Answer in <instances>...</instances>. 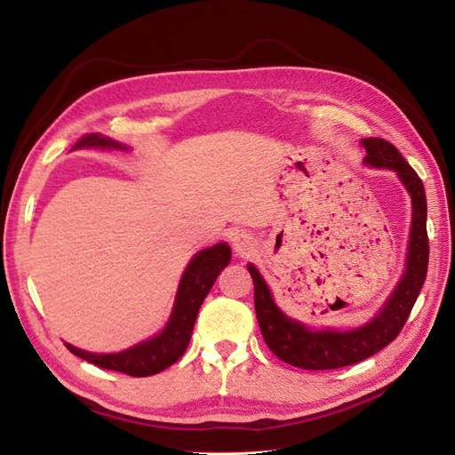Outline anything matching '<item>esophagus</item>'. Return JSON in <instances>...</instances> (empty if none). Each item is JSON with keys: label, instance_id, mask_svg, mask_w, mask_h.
Listing matches in <instances>:
<instances>
[{"label": "esophagus", "instance_id": "34e87169", "mask_svg": "<svg viewBox=\"0 0 455 455\" xmlns=\"http://www.w3.org/2000/svg\"><path fill=\"white\" fill-rule=\"evenodd\" d=\"M232 247H234L235 252L245 256V254H249L252 251V242H251V238H249L247 234H238V235H234Z\"/></svg>", "mask_w": 455, "mask_h": 455}]
</instances>
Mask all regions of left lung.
<instances>
[{"mask_svg": "<svg viewBox=\"0 0 455 455\" xmlns=\"http://www.w3.org/2000/svg\"><path fill=\"white\" fill-rule=\"evenodd\" d=\"M364 162L371 167L396 171L412 199V225L409 235L407 267L398 288L375 318L353 331H310L301 323L288 320L276 308L267 284L252 266L249 273L254 283V310L267 347L281 361L303 370H334L361 363L388 346L403 329L417 301L427 273L429 240L426 230V191L424 184L400 150L392 143L368 137Z\"/></svg>", "mask_w": 455, "mask_h": 455, "instance_id": "obj_1", "label": "left lung"}]
</instances>
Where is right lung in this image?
I'll use <instances>...</instances> for the list:
<instances>
[{"label": "right lung", "instance_id": "add662e5", "mask_svg": "<svg viewBox=\"0 0 455 455\" xmlns=\"http://www.w3.org/2000/svg\"><path fill=\"white\" fill-rule=\"evenodd\" d=\"M82 147H100V148H118L126 150L124 145H118L104 135L87 133L76 141L74 148ZM230 247L227 243H217L210 249H204L193 256L188 269L182 275L176 303L171 314V320L165 329L157 337L137 344L121 353L96 355L84 349H77L70 344H65L70 353L84 361H89L96 366L121 371L132 378H148V375L160 373L171 364L179 361L189 346L191 332L195 327L196 314L212 290L217 275L230 262Z\"/></svg>", "mask_w": 455, "mask_h": 455}]
</instances>
